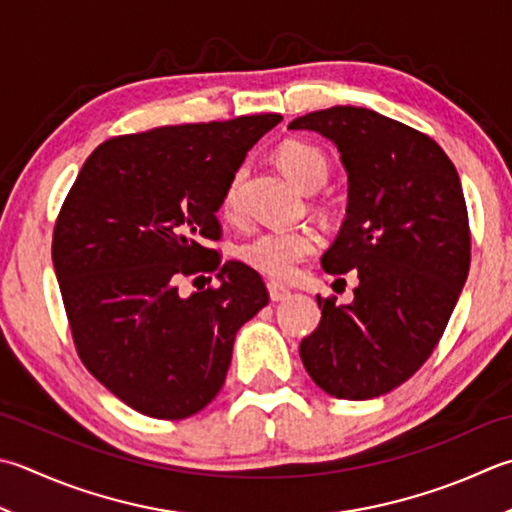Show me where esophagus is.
<instances>
[{
	"instance_id": "obj_1",
	"label": "esophagus",
	"mask_w": 512,
	"mask_h": 512,
	"mask_svg": "<svg viewBox=\"0 0 512 512\" xmlns=\"http://www.w3.org/2000/svg\"><path fill=\"white\" fill-rule=\"evenodd\" d=\"M268 293H270V299H273V302H282V299H286L290 295V290L284 284L268 282Z\"/></svg>"
}]
</instances>
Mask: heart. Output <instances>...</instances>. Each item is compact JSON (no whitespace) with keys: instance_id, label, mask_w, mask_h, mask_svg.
<instances>
[{"instance_id":"obj_1","label":"heart","mask_w":512,"mask_h":512,"mask_svg":"<svg viewBox=\"0 0 512 512\" xmlns=\"http://www.w3.org/2000/svg\"><path fill=\"white\" fill-rule=\"evenodd\" d=\"M275 157L277 164L299 188L313 193V190L322 188L328 182L330 162L324 150L315 144L302 142V139H286L284 144H279ZM246 175V166H239L228 179L222 193V213L226 217H237L239 210H242ZM315 246L317 235L310 228H270L239 244L237 255L244 264L259 270V273L275 279H286L295 273V268L304 257L313 253Z\"/></svg>"}]
</instances>
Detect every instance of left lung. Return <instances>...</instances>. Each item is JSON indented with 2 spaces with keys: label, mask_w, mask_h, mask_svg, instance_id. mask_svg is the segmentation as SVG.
<instances>
[{
  "label": "left lung",
  "mask_w": 512,
  "mask_h": 512,
  "mask_svg": "<svg viewBox=\"0 0 512 512\" xmlns=\"http://www.w3.org/2000/svg\"><path fill=\"white\" fill-rule=\"evenodd\" d=\"M342 153L348 210L322 266L353 270L350 304L319 297V326L299 355L313 382L339 399H373L433 355L470 268V226L455 164L433 137L368 108L297 117Z\"/></svg>",
  "instance_id": "8db88e82"
}]
</instances>
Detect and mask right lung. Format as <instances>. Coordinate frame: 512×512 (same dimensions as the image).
<instances>
[{"label": "right lung", "instance_id": "add662e5", "mask_svg": "<svg viewBox=\"0 0 512 512\" xmlns=\"http://www.w3.org/2000/svg\"><path fill=\"white\" fill-rule=\"evenodd\" d=\"M282 115L159 126L110 137L84 162L53 230V266L82 364L155 419L213 402L237 330L268 304L262 275L226 262L217 210L230 175ZM219 287L178 295L184 276Z\"/></svg>", "mask_w": 512, "mask_h": 512}]
</instances>
